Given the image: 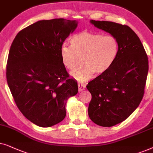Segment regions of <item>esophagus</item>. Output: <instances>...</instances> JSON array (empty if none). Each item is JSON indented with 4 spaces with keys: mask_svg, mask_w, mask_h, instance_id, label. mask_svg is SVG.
Masks as SVG:
<instances>
[{
    "mask_svg": "<svg viewBox=\"0 0 153 153\" xmlns=\"http://www.w3.org/2000/svg\"><path fill=\"white\" fill-rule=\"evenodd\" d=\"M78 86L79 92H81V91H82L85 89V85L84 84H82V83H79Z\"/></svg>",
    "mask_w": 153,
    "mask_h": 153,
    "instance_id": "34e87169",
    "label": "esophagus"
}]
</instances>
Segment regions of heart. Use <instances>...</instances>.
Listing matches in <instances>:
<instances>
[{
  "instance_id": "1",
  "label": "heart",
  "mask_w": 153,
  "mask_h": 153,
  "mask_svg": "<svg viewBox=\"0 0 153 153\" xmlns=\"http://www.w3.org/2000/svg\"><path fill=\"white\" fill-rule=\"evenodd\" d=\"M118 50V42L113 36L83 31L73 36L71 45H62L60 57L63 65L70 71L76 68L82 59L84 65L71 75L78 82H84L95 73L101 75L106 72L115 62Z\"/></svg>"
}]
</instances>
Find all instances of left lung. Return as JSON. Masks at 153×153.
I'll list each match as a JSON object with an SVG mask.
<instances>
[{
  "mask_svg": "<svg viewBox=\"0 0 153 153\" xmlns=\"http://www.w3.org/2000/svg\"><path fill=\"white\" fill-rule=\"evenodd\" d=\"M90 23L115 37L119 45L112 66L87 86L91 94L89 118L101 127H113L125 120L143 99L148 56L139 38L128 26L92 19Z\"/></svg>",
  "mask_w": 153,
  "mask_h": 153,
  "instance_id": "8db88e82",
  "label": "left lung"
}]
</instances>
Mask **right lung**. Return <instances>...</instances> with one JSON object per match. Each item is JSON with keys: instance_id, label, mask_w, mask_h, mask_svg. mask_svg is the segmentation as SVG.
Returning <instances> with one entry per match:
<instances>
[{"instance_id": "1", "label": "right lung", "mask_w": 153, "mask_h": 153, "mask_svg": "<svg viewBox=\"0 0 153 153\" xmlns=\"http://www.w3.org/2000/svg\"><path fill=\"white\" fill-rule=\"evenodd\" d=\"M78 24L62 18L40 20L18 33L10 47L8 86L19 111L39 127L62 122L67 101L78 91L60 57L63 42Z\"/></svg>"}]
</instances>
